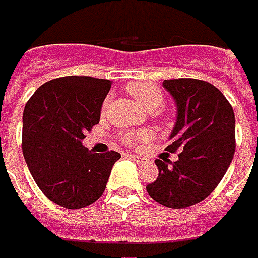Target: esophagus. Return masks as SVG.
<instances>
[{
    "label": "esophagus",
    "mask_w": 258,
    "mask_h": 258,
    "mask_svg": "<svg viewBox=\"0 0 258 258\" xmlns=\"http://www.w3.org/2000/svg\"><path fill=\"white\" fill-rule=\"evenodd\" d=\"M128 157L134 162H137V164H140V165H147V164H150V159L148 158H145V157H141V155H138V154H128Z\"/></svg>",
    "instance_id": "1"
}]
</instances>
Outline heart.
Wrapping results in <instances>:
<instances>
[{
    "label": "heart",
    "instance_id": "1",
    "mask_svg": "<svg viewBox=\"0 0 258 258\" xmlns=\"http://www.w3.org/2000/svg\"><path fill=\"white\" fill-rule=\"evenodd\" d=\"M128 93L136 99V101L148 113H155L164 104V94L158 87L151 83H131L127 86ZM107 108V101L103 106V111ZM148 133H127L124 141L130 145H140L150 140Z\"/></svg>",
    "mask_w": 258,
    "mask_h": 258
}]
</instances>
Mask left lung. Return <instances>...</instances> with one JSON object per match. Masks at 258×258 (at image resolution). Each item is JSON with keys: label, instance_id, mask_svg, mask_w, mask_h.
<instances>
[{"label": "left lung", "instance_id": "left-lung-1", "mask_svg": "<svg viewBox=\"0 0 258 258\" xmlns=\"http://www.w3.org/2000/svg\"><path fill=\"white\" fill-rule=\"evenodd\" d=\"M176 104V121L166 151H180L178 161L155 159L158 178L147 185L154 201L172 209L199 203L215 190L236 148L234 113L213 85L196 79L164 80Z\"/></svg>", "mask_w": 258, "mask_h": 258}]
</instances>
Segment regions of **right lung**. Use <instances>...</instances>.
Listing matches in <instances>:
<instances>
[{
  "mask_svg": "<svg viewBox=\"0 0 258 258\" xmlns=\"http://www.w3.org/2000/svg\"><path fill=\"white\" fill-rule=\"evenodd\" d=\"M111 80L66 76L42 85L22 115V152L33 180L52 202L80 209L103 195L115 151L97 154L83 145L99 124Z\"/></svg>",
  "mask_w": 258,
  "mask_h": 258,
  "instance_id": "obj_1",
  "label": "right lung"
}]
</instances>
